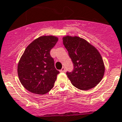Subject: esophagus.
I'll use <instances>...</instances> for the list:
<instances>
[{
    "mask_svg": "<svg viewBox=\"0 0 122 122\" xmlns=\"http://www.w3.org/2000/svg\"><path fill=\"white\" fill-rule=\"evenodd\" d=\"M60 72H65V68L64 67H62V69L60 70Z\"/></svg>",
    "mask_w": 122,
    "mask_h": 122,
    "instance_id": "esophagus-1",
    "label": "esophagus"
}]
</instances>
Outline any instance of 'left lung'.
Listing matches in <instances>:
<instances>
[{
    "label": "left lung",
    "instance_id": "8db88e82",
    "mask_svg": "<svg viewBox=\"0 0 122 122\" xmlns=\"http://www.w3.org/2000/svg\"><path fill=\"white\" fill-rule=\"evenodd\" d=\"M63 44L73 64L72 72L66 73L72 85L82 90L95 87L105 72L103 59L97 49L76 36L63 37Z\"/></svg>",
    "mask_w": 122,
    "mask_h": 122
}]
</instances>
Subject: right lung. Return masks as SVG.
Wrapping results in <instances>:
<instances>
[{
	"label": "right lung",
	"mask_w": 122,
	"mask_h": 122,
	"mask_svg": "<svg viewBox=\"0 0 122 122\" xmlns=\"http://www.w3.org/2000/svg\"><path fill=\"white\" fill-rule=\"evenodd\" d=\"M57 41L55 36H42L24 51L18 63L17 73L22 85L28 91L44 95L53 88L59 71L55 68L50 52Z\"/></svg>",
	"instance_id": "add662e5"
}]
</instances>
